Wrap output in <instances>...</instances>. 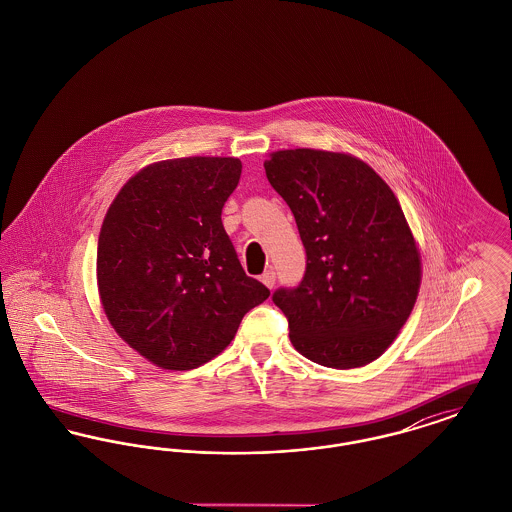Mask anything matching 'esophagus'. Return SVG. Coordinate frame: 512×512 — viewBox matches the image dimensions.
Instances as JSON below:
<instances>
[{
  "label": "esophagus",
  "instance_id": "obj_1",
  "mask_svg": "<svg viewBox=\"0 0 512 512\" xmlns=\"http://www.w3.org/2000/svg\"><path fill=\"white\" fill-rule=\"evenodd\" d=\"M261 282L267 286L268 290H272L274 288V282H276V274H274V270L272 268H268L263 272V276H261Z\"/></svg>",
  "mask_w": 512,
  "mask_h": 512
}]
</instances>
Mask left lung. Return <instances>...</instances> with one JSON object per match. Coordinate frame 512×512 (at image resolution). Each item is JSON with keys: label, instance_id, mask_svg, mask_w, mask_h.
I'll return each instance as SVG.
<instances>
[{"label": "left lung", "instance_id": "1", "mask_svg": "<svg viewBox=\"0 0 512 512\" xmlns=\"http://www.w3.org/2000/svg\"><path fill=\"white\" fill-rule=\"evenodd\" d=\"M268 182L290 205L307 270L272 301L293 347L328 368L376 361L413 311L422 261L390 186L363 159L311 147L272 151Z\"/></svg>", "mask_w": 512, "mask_h": 512}]
</instances>
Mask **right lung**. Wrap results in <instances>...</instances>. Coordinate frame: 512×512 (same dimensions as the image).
<instances>
[{
    "mask_svg": "<svg viewBox=\"0 0 512 512\" xmlns=\"http://www.w3.org/2000/svg\"><path fill=\"white\" fill-rule=\"evenodd\" d=\"M236 157H178L136 172L99 230L98 292L115 332L149 363L190 370L234 340L270 292L249 278L222 226Z\"/></svg>",
    "mask_w": 512,
    "mask_h": 512,
    "instance_id": "1",
    "label": "right lung"
}]
</instances>
